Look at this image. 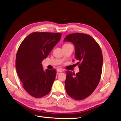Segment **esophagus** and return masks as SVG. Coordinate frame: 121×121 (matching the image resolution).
I'll list each match as a JSON object with an SVG mask.
<instances>
[{
    "label": "esophagus",
    "instance_id": "obj_1",
    "mask_svg": "<svg viewBox=\"0 0 121 121\" xmlns=\"http://www.w3.org/2000/svg\"><path fill=\"white\" fill-rule=\"evenodd\" d=\"M56 71L58 72H62L63 71V70L61 69H57Z\"/></svg>",
    "mask_w": 121,
    "mask_h": 121
}]
</instances>
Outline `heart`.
<instances>
[{
  "label": "heart",
  "instance_id": "b5f03b06",
  "mask_svg": "<svg viewBox=\"0 0 121 121\" xmlns=\"http://www.w3.org/2000/svg\"><path fill=\"white\" fill-rule=\"evenodd\" d=\"M69 44H65L64 45H69Z\"/></svg>",
  "mask_w": 121,
  "mask_h": 121
}]
</instances>
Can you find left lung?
<instances>
[{
  "instance_id": "1",
  "label": "left lung",
  "mask_w": 121,
  "mask_h": 121,
  "mask_svg": "<svg viewBox=\"0 0 121 121\" xmlns=\"http://www.w3.org/2000/svg\"><path fill=\"white\" fill-rule=\"evenodd\" d=\"M65 42H71L75 47V58L79 72L75 74L67 71L65 88L70 97L77 100L88 97L99 82L102 71L103 55L94 39L83 33L68 35Z\"/></svg>"
}]
</instances>
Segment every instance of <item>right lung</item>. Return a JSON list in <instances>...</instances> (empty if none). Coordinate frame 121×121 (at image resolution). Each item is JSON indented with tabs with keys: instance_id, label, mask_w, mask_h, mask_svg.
I'll return each mask as SVG.
<instances>
[{
	"instance_id": "add662e5",
	"label": "right lung",
	"mask_w": 121,
	"mask_h": 121,
	"mask_svg": "<svg viewBox=\"0 0 121 121\" xmlns=\"http://www.w3.org/2000/svg\"><path fill=\"white\" fill-rule=\"evenodd\" d=\"M60 33L33 32L21 43L16 56V69L25 91L35 98L48 95L56 78L54 69L43 70L42 62L58 42Z\"/></svg>"
}]
</instances>
